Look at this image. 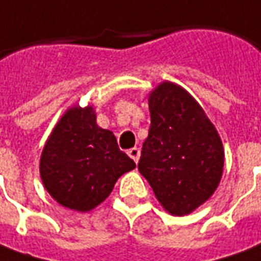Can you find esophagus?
I'll use <instances>...</instances> for the list:
<instances>
[{
    "instance_id": "1",
    "label": "esophagus",
    "mask_w": 261,
    "mask_h": 261,
    "mask_svg": "<svg viewBox=\"0 0 261 261\" xmlns=\"http://www.w3.org/2000/svg\"><path fill=\"white\" fill-rule=\"evenodd\" d=\"M127 154L134 159L136 163H138V161H139V158H141V149L139 148H132L127 150Z\"/></svg>"
}]
</instances>
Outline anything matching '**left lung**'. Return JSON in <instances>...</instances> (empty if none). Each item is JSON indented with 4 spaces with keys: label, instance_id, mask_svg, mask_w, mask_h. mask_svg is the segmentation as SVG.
Segmentation results:
<instances>
[{
    "label": "left lung",
    "instance_id": "8db88e82",
    "mask_svg": "<svg viewBox=\"0 0 261 261\" xmlns=\"http://www.w3.org/2000/svg\"><path fill=\"white\" fill-rule=\"evenodd\" d=\"M149 111V135L138 169L169 213L188 215L220 182L222 141L200 105L172 82H163L150 93Z\"/></svg>",
    "mask_w": 261,
    "mask_h": 261
}]
</instances>
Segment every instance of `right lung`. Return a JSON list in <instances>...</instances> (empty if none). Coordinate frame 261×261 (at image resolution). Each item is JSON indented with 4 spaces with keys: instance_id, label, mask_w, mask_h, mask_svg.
I'll return each instance as SVG.
<instances>
[{
    "instance_id": "obj_1",
    "label": "right lung",
    "mask_w": 261,
    "mask_h": 261,
    "mask_svg": "<svg viewBox=\"0 0 261 261\" xmlns=\"http://www.w3.org/2000/svg\"><path fill=\"white\" fill-rule=\"evenodd\" d=\"M136 168L115 135L96 125L91 107L72 108L45 143L39 170L45 189L68 209L88 212L112 192L118 177Z\"/></svg>"
}]
</instances>
